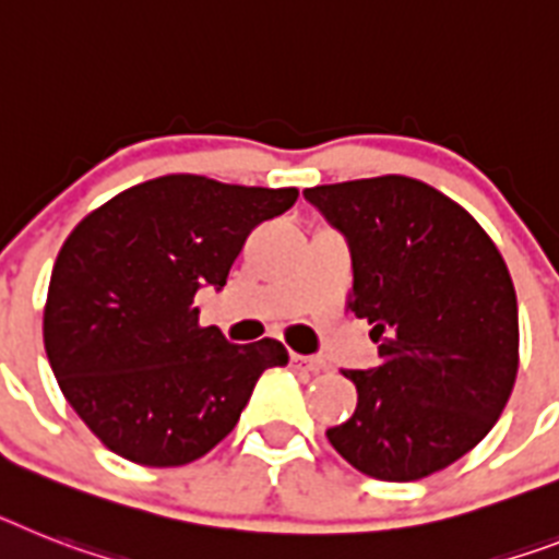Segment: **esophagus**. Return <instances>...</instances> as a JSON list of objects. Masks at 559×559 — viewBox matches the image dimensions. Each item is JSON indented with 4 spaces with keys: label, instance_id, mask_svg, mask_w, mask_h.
I'll return each instance as SVG.
<instances>
[{
    "label": "esophagus",
    "instance_id": "obj_1",
    "mask_svg": "<svg viewBox=\"0 0 559 559\" xmlns=\"http://www.w3.org/2000/svg\"><path fill=\"white\" fill-rule=\"evenodd\" d=\"M289 360H293L295 369H304V372H321L323 369V360L318 358H309V355H289Z\"/></svg>",
    "mask_w": 559,
    "mask_h": 559
}]
</instances>
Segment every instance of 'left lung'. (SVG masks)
I'll use <instances>...</instances> for the list:
<instances>
[{
  "label": "left lung",
  "instance_id": "8db88e82",
  "mask_svg": "<svg viewBox=\"0 0 559 559\" xmlns=\"http://www.w3.org/2000/svg\"><path fill=\"white\" fill-rule=\"evenodd\" d=\"M344 236L349 309L372 323L378 367L346 369L335 452L374 480L452 466L489 435L518 378V295L491 238L435 187L381 176L304 190Z\"/></svg>",
  "mask_w": 559,
  "mask_h": 559
}]
</instances>
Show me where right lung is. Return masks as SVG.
I'll return each instance as SVG.
<instances>
[{
	"label": "right lung",
	"mask_w": 559,
	"mask_h": 559,
	"mask_svg": "<svg viewBox=\"0 0 559 559\" xmlns=\"http://www.w3.org/2000/svg\"><path fill=\"white\" fill-rule=\"evenodd\" d=\"M295 187L162 176L91 213L50 275L45 352L68 403L110 452L185 466L236 429L261 372L287 349L229 344L199 326L195 293H222L258 224L287 213Z\"/></svg>",
	"instance_id": "1"
}]
</instances>
